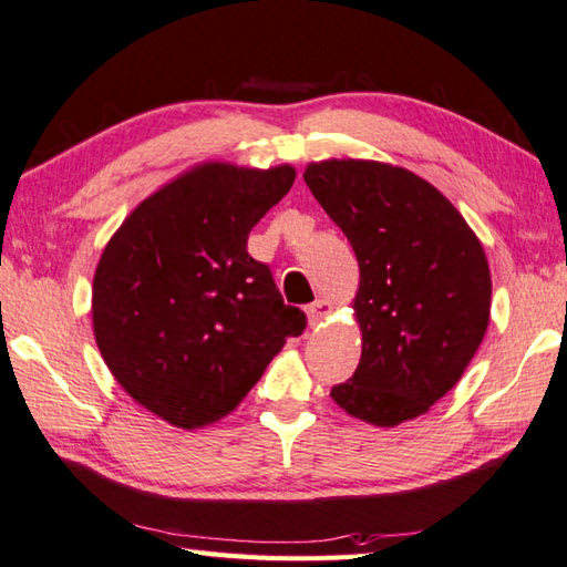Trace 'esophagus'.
I'll use <instances>...</instances> for the list:
<instances>
[{"mask_svg": "<svg viewBox=\"0 0 567 567\" xmlns=\"http://www.w3.org/2000/svg\"><path fill=\"white\" fill-rule=\"evenodd\" d=\"M330 310H332V303H330V300H326V298H318L316 303H310V306L306 308L308 326H310V328L320 326V322L330 316Z\"/></svg>", "mask_w": 567, "mask_h": 567, "instance_id": "esophagus-1", "label": "esophagus"}]
</instances>
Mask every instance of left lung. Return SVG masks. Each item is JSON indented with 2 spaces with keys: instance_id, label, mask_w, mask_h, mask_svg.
Returning <instances> with one entry per match:
<instances>
[{
  "instance_id": "1",
  "label": "left lung",
  "mask_w": 567,
  "mask_h": 567,
  "mask_svg": "<svg viewBox=\"0 0 567 567\" xmlns=\"http://www.w3.org/2000/svg\"><path fill=\"white\" fill-rule=\"evenodd\" d=\"M303 178L360 264L362 357L330 396L379 429L419 419L457 384L487 332L482 241L441 190L401 166L328 158Z\"/></svg>"
}]
</instances>
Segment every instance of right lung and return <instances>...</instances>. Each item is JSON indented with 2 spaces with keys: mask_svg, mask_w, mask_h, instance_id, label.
<instances>
[{
  "mask_svg": "<svg viewBox=\"0 0 567 567\" xmlns=\"http://www.w3.org/2000/svg\"><path fill=\"white\" fill-rule=\"evenodd\" d=\"M291 164H195L126 215L92 279V330L136 403L195 431L233 413L306 316L247 251Z\"/></svg>",
  "mask_w": 567,
  "mask_h": 567,
  "instance_id": "add662e5",
  "label": "right lung"
}]
</instances>
